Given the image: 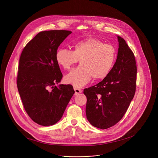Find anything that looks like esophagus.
<instances>
[{"label": "esophagus", "instance_id": "esophagus-1", "mask_svg": "<svg viewBox=\"0 0 158 158\" xmlns=\"http://www.w3.org/2000/svg\"><path fill=\"white\" fill-rule=\"evenodd\" d=\"M74 91H75V94H78L82 93V90H81V89H79L74 88Z\"/></svg>", "mask_w": 158, "mask_h": 158}]
</instances>
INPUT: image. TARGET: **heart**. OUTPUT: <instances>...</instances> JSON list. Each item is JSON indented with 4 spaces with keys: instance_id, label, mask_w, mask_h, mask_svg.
Returning a JSON list of instances; mask_svg holds the SVG:
<instances>
[{
    "instance_id": "heart-1",
    "label": "heart",
    "mask_w": 158,
    "mask_h": 158,
    "mask_svg": "<svg viewBox=\"0 0 158 158\" xmlns=\"http://www.w3.org/2000/svg\"><path fill=\"white\" fill-rule=\"evenodd\" d=\"M56 60L60 67L68 70L80 60L81 65L64 77L65 82L75 88H81L92 78L102 80L110 73L116 59V50L111 44L93 37L73 44V50L58 49Z\"/></svg>"
}]
</instances>
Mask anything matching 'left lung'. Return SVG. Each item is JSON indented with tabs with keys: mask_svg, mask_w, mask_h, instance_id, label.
Listing matches in <instances>:
<instances>
[{
	"mask_svg": "<svg viewBox=\"0 0 158 158\" xmlns=\"http://www.w3.org/2000/svg\"><path fill=\"white\" fill-rule=\"evenodd\" d=\"M118 56L109 74L96 85L84 89L87 119L101 129L112 127L122 119L136 91L134 55L124 39L118 35Z\"/></svg>",
	"mask_w": 158,
	"mask_h": 158,
	"instance_id": "1",
	"label": "left lung"
}]
</instances>
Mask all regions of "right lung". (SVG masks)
Masks as SVG:
<instances>
[{
	"instance_id": "obj_1",
	"label": "right lung",
	"mask_w": 158,
	"mask_h": 158,
	"mask_svg": "<svg viewBox=\"0 0 158 158\" xmlns=\"http://www.w3.org/2000/svg\"><path fill=\"white\" fill-rule=\"evenodd\" d=\"M71 33L64 30L40 32L27 43L20 55L18 91L27 114L39 125L57 123L75 93L72 85H56L62 78L56 52Z\"/></svg>"
}]
</instances>
